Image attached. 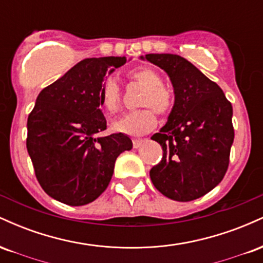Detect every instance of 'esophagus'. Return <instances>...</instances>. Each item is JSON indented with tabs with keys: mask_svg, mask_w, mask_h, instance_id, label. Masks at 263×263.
<instances>
[{
	"mask_svg": "<svg viewBox=\"0 0 263 263\" xmlns=\"http://www.w3.org/2000/svg\"><path fill=\"white\" fill-rule=\"evenodd\" d=\"M144 140H142V138H135L134 140V147L135 148H138V147L141 146L142 143H143Z\"/></svg>",
	"mask_w": 263,
	"mask_h": 263,
	"instance_id": "obj_1",
	"label": "esophagus"
}]
</instances>
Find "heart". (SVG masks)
<instances>
[{"mask_svg": "<svg viewBox=\"0 0 263 263\" xmlns=\"http://www.w3.org/2000/svg\"><path fill=\"white\" fill-rule=\"evenodd\" d=\"M129 78L146 87L140 100L141 106H147L140 110L131 111L112 122V128L116 132L127 135H143L156 126L157 117L154 108L158 114H167L172 108V95L163 86L161 75L156 70L146 66L136 68L129 73ZM100 101L107 114L119 111L121 104V89L115 78H108L102 84L100 90ZM152 106L154 108L150 107Z\"/></svg>", "mask_w": 263, "mask_h": 263, "instance_id": "1", "label": "heart"}]
</instances>
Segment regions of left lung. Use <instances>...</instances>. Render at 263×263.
<instances>
[{"mask_svg": "<svg viewBox=\"0 0 263 263\" xmlns=\"http://www.w3.org/2000/svg\"><path fill=\"white\" fill-rule=\"evenodd\" d=\"M142 60L167 73L174 91L168 121L151 137L162 146L151 180L172 200L190 201L224 178L234 142L232 106L220 86L177 54H146Z\"/></svg>", "mask_w": 263, "mask_h": 263, "instance_id": "8db88e82", "label": "left lung"}]
</instances>
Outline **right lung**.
I'll use <instances>...</instances> for the list:
<instances>
[{
  "mask_svg": "<svg viewBox=\"0 0 263 263\" xmlns=\"http://www.w3.org/2000/svg\"><path fill=\"white\" fill-rule=\"evenodd\" d=\"M126 62V57L81 60L35 100L27 121V151L41 186L60 203L80 206L100 197L117 157L132 149L127 135L98 136L106 129L101 86Z\"/></svg>",
  "mask_w": 263,
  "mask_h": 263,
  "instance_id": "obj_1",
  "label": "right lung"
}]
</instances>
